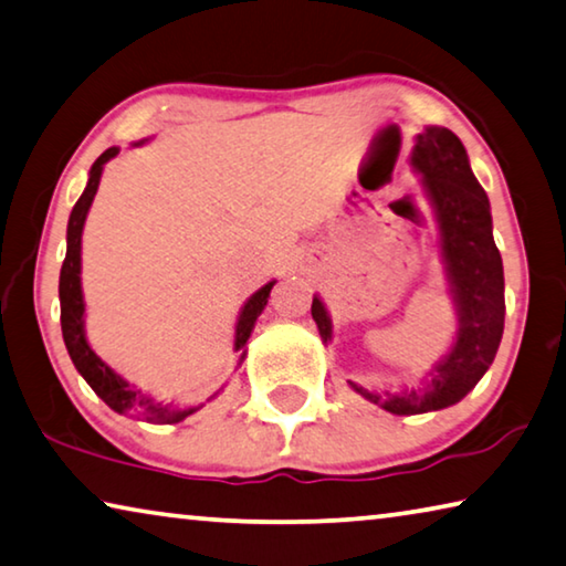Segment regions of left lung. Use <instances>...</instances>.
Returning a JSON list of instances; mask_svg holds the SVG:
<instances>
[{
	"mask_svg": "<svg viewBox=\"0 0 566 566\" xmlns=\"http://www.w3.org/2000/svg\"><path fill=\"white\" fill-rule=\"evenodd\" d=\"M410 160L423 174V186L438 217L443 262L459 312V335L451 353L430 373L423 390L378 396L349 382L363 398L392 416L441 410L469 396L496 357L506 312L504 264L493 244L489 196L473 176L463 143L448 128L430 125L416 138ZM312 317L327 343L332 322L319 297L312 300Z\"/></svg>",
	"mask_w": 566,
	"mask_h": 566,
	"instance_id": "obj_1",
	"label": "left lung"
}]
</instances>
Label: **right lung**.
Instances as JSON below:
<instances>
[{
    "instance_id": "right-lung-1",
    "label": "right lung",
    "mask_w": 566,
    "mask_h": 566,
    "mask_svg": "<svg viewBox=\"0 0 566 566\" xmlns=\"http://www.w3.org/2000/svg\"><path fill=\"white\" fill-rule=\"evenodd\" d=\"M113 156H118V148H107L105 154L95 160L93 168H90V178L83 196H80L73 213H70L67 223V254L65 262L60 269V325H62V339H65V347L77 373L87 380L90 388L95 390L97 398H103L107 406L120 416H138L148 423H178L196 412V408H174L164 406V402H156L150 396H143L140 390L130 388L120 375H115L111 367H107L101 357H97L93 349H90L85 339V327H83V315H85V302H83V290H80V239H83V227L90 203L95 199L97 184H101L103 166ZM274 282L264 284L262 290L254 292L249 302L241 310L239 322H237V337H234V349H241L247 355V339L254 329L256 317L262 315L266 307V297L272 292ZM241 355V357H244Z\"/></svg>"
}]
</instances>
